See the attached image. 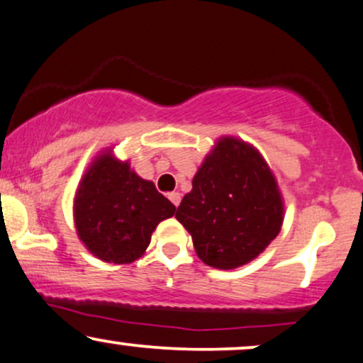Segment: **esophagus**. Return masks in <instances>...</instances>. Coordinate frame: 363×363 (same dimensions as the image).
Masks as SVG:
<instances>
[{
  "label": "esophagus",
  "mask_w": 363,
  "mask_h": 363,
  "mask_svg": "<svg viewBox=\"0 0 363 363\" xmlns=\"http://www.w3.org/2000/svg\"><path fill=\"white\" fill-rule=\"evenodd\" d=\"M168 199L172 200V203L174 205V207H178V205H180V202H182L180 191H172V194L168 195Z\"/></svg>",
  "instance_id": "esophagus-1"
}]
</instances>
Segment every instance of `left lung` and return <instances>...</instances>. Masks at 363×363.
I'll return each instance as SVG.
<instances>
[{
  "mask_svg": "<svg viewBox=\"0 0 363 363\" xmlns=\"http://www.w3.org/2000/svg\"><path fill=\"white\" fill-rule=\"evenodd\" d=\"M174 217L190 232L202 262L229 271L256 259L276 239L284 202L257 147L222 136L196 169Z\"/></svg>",
  "mask_w": 363,
  "mask_h": 363,
  "instance_id": "8db88e82",
  "label": "left lung"
}]
</instances>
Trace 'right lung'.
<instances>
[{"mask_svg":"<svg viewBox=\"0 0 363 363\" xmlns=\"http://www.w3.org/2000/svg\"><path fill=\"white\" fill-rule=\"evenodd\" d=\"M174 205L143 180L129 160L101 151L89 164L74 196V223L80 242L104 262L131 264L151 242L156 225L174 216Z\"/></svg>","mask_w":363,"mask_h":363,"instance_id":"add662e5","label":"right lung"}]
</instances>
